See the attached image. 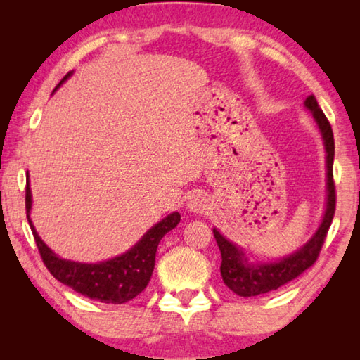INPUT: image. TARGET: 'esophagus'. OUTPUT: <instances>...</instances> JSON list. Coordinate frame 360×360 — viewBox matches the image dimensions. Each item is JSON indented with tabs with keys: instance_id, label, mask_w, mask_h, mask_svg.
<instances>
[{
	"instance_id": "34e87169",
	"label": "esophagus",
	"mask_w": 360,
	"mask_h": 360,
	"mask_svg": "<svg viewBox=\"0 0 360 360\" xmlns=\"http://www.w3.org/2000/svg\"><path fill=\"white\" fill-rule=\"evenodd\" d=\"M186 206H187V210L192 211V212H203L208 205H206L205 197H202L200 193H193L187 198Z\"/></svg>"
}]
</instances>
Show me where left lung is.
I'll use <instances>...</instances> for the list:
<instances>
[{
  "label": "left lung",
  "mask_w": 360,
  "mask_h": 360,
  "mask_svg": "<svg viewBox=\"0 0 360 360\" xmlns=\"http://www.w3.org/2000/svg\"><path fill=\"white\" fill-rule=\"evenodd\" d=\"M304 108L313 114L316 125H318L319 133L324 141L326 149V186H327V197H326V211L322 216L318 230L314 231L303 246L295 249L292 254L285 257H279L278 260L270 262H257L254 264L248 259L246 252L243 251L235 243L219 231L216 227L212 229L214 238L217 241L219 251L222 255L221 264V275L225 285L230 290H233L240 297H255L268 292L276 290L281 285L288 284L292 279L300 276L304 270L311 266L316 259H318L324 238L330 227L332 219L335 214V184H333V155H335V143L332 127L328 124L327 117L319 108L314 95H309L304 100Z\"/></svg>",
  "instance_id": "obj_1"
}]
</instances>
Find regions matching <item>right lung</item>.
<instances>
[{
    "instance_id": "add662e5",
    "label": "right lung",
    "mask_w": 360,
    "mask_h": 360,
    "mask_svg": "<svg viewBox=\"0 0 360 360\" xmlns=\"http://www.w3.org/2000/svg\"><path fill=\"white\" fill-rule=\"evenodd\" d=\"M70 76L71 72H68L60 81L57 87L53 89V92ZM32 205L33 197L32 188H30V176L27 172V217L33 231L36 246L39 249L42 262H44L47 270L60 283L68 285V288L79 292L84 297L98 300L101 303L114 304L130 302L131 298H135L146 289L152 276V271H154L158 243L181 221V214L178 211H174L146 231L141 240L135 246H131L127 252L115 255V257L109 260L96 262V264H84V262L62 259L41 240L32 219H30Z\"/></svg>"
}]
</instances>
